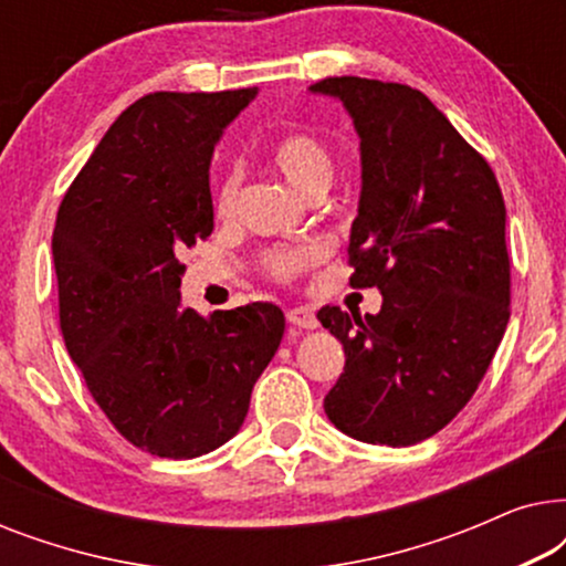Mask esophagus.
Instances as JSON below:
<instances>
[{"mask_svg": "<svg viewBox=\"0 0 566 566\" xmlns=\"http://www.w3.org/2000/svg\"><path fill=\"white\" fill-rule=\"evenodd\" d=\"M289 322L296 324V327H301V329H316V327H319V322H316L314 308H308V306L291 308V312H289Z\"/></svg>", "mask_w": 566, "mask_h": 566, "instance_id": "obj_1", "label": "esophagus"}]
</instances>
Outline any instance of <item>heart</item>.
Returning a JSON list of instances; mask_svg holds the SVG:
<instances>
[{"mask_svg": "<svg viewBox=\"0 0 566 566\" xmlns=\"http://www.w3.org/2000/svg\"><path fill=\"white\" fill-rule=\"evenodd\" d=\"M268 161L289 180L298 192L306 198H319L327 192L335 177V154L324 138L312 130H289V134L277 136L268 146ZM239 198V175L229 172L219 182L213 196V208L219 219H229L237 208ZM319 260V252L314 247H291V250H273L262 258V268L275 281H291L293 275L304 273Z\"/></svg>", "mask_w": 566, "mask_h": 566, "instance_id": "1", "label": "heart"}]
</instances>
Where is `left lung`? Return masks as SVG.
Wrapping results in <instances>:
<instances>
[{"label":"left lung","instance_id":"left-lung-1","mask_svg":"<svg viewBox=\"0 0 566 566\" xmlns=\"http://www.w3.org/2000/svg\"><path fill=\"white\" fill-rule=\"evenodd\" d=\"M308 90L337 97L358 130L350 285L384 296L378 314H316L345 350L324 412L363 443L415 446L467 407L505 335V200L486 159L420 90L360 76Z\"/></svg>","mask_w":566,"mask_h":566}]
</instances>
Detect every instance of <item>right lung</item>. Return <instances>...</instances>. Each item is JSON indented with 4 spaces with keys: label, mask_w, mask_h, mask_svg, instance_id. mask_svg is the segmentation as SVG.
Here are the masks:
<instances>
[{
    "label": "right lung",
    "mask_w": 566,
    "mask_h": 566,
    "mask_svg": "<svg viewBox=\"0 0 566 566\" xmlns=\"http://www.w3.org/2000/svg\"><path fill=\"white\" fill-rule=\"evenodd\" d=\"M254 95L258 87L136 99L56 216L66 350L115 430L161 459H196L234 438L283 339L275 304L200 316L180 296V254L213 231V146Z\"/></svg>",
    "instance_id": "add662e5"
}]
</instances>
